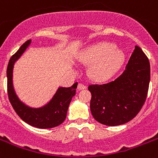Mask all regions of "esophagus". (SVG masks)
Instances as JSON below:
<instances>
[{
	"instance_id": "esophagus-1",
	"label": "esophagus",
	"mask_w": 158,
	"mask_h": 158,
	"mask_svg": "<svg viewBox=\"0 0 158 158\" xmlns=\"http://www.w3.org/2000/svg\"><path fill=\"white\" fill-rule=\"evenodd\" d=\"M77 88H78V89H84L86 88V86H85L84 84H82V83H79L77 85Z\"/></svg>"
}]
</instances>
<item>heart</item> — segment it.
Listing matches in <instances>:
<instances>
[{"instance_id": "1", "label": "heart", "mask_w": 158, "mask_h": 158, "mask_svg": "<svg viewBox=\"0 0 158 158\" xmlns=\"http://www.w3.org/2000/svg\"><path fill=\"white\" fill-rule=\"evenodd\" d=\"M81 60L85 64H93L90 74L96 80L103 81L110 77L121 67L124 54L114 44L101 42L87 49L81 56Z\"/></svg>"}]
</instances>
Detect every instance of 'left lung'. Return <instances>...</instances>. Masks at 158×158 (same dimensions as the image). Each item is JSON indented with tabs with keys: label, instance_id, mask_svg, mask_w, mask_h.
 I'll return each mask as SVG.
<instances>
[{
	"label": "left lung",
	"instance_id": "8db88e82",
	"mask_svg": "<svg viewBox=\"0 0 158 158\" xmlns=\"http://www.w3.org/2000/svg\"><path fill=\"white\" fill-rule=\"evenodd\" d=\"M150 64L140 47L135 46L127 69L116 80L91 84L90 111L99 123L119 126L132 120L139 113L148 95Z\"/></svg>",
	"mask_w": 158,
	"mask_h": 158
}]
</instances>
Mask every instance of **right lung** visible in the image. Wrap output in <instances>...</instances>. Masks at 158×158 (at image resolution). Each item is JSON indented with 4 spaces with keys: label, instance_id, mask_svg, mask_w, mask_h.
<instances>
[{
    "label": "right lung",
    "instance_id": "1",
    "mask_svg": "<svg viewBox=\"0 0 158 158\" xmlns=\"http://www.w3.org/2000/svg\"><path fill=\"white\" fill-rule=\"evenodd\" d=\"M31 40H28L11 56L7 67V92L9 100L19 117L26 123L32 127L48 129L53 128L64 122L66 118L69 103L76 94L77 82L71 87H60L47 105L41 108H31L26 106L15 94L12 84V73L15 62L27 49Z\"/></svg>",
    "mask_w": 158,
    "mask_h": 158
}]
</instances>
